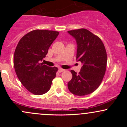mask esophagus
I'll return each instance as SVG.
<instances>
[{
	"label": "esophagus",
	"mask_w": 127,
	"mask_h": 127,
	"mask_svg": "<svg viewBox=\"0 0 127 127\" xmlns=\"http://www.w3.org/2000/svg\"><path fill=\"white\" fill-rule=\"evenodd\" d=\"M64 70H65L63 69V68H59V73H62L63 72H64Z\"/></svg>",
	"instance_id": "esophagus-1"
}]
</instances>
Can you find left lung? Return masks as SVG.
I'll return each instance as SVG.
<instances>
[{
  "mask_svg": "<svg viewBox=\"0 0 127 127\" xmlns=\"http://www.w3.org/2000/svg\"><path fill=\"white\" fill-rule=\"evenodd\" d=\"M68 33L76 40V60L82 63L78 74L70 71L72 78L68 82V88L75 95H88L98 88L105 74L107 59L105 47L100 37L85 29Z\"/></svg>",
  "mask_w": 127,
  "mask_h": 127,
  "instance_id": "left-lung-1",
  "label": "left lung"
}]
</instances>
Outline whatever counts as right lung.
<instances>
[{"instance_id":"add662e5","label":"right lung","mask_w":127,"mask_h":127,"mask_svg":"<svg viewBox=\"0 0 127 127\" xmlns=\"http://www.w3.org/2000/svg\"><path fill=\"white\" fill-rule=\"evenodd\" d=\"M59 32L34 30L20 39L14 52L15 73L23 85L34 95L49 91L58 68L41 63Z\"/></svg>"}]
</instances>
